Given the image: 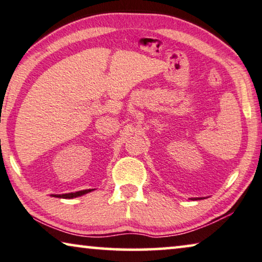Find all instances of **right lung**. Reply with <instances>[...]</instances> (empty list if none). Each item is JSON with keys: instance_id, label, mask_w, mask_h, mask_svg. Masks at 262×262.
Returning a JSON list of instances; mask_svg holds the SVG:
<instances>
[{"instance_id": "add662e5", "label": "right lung", "mask_w": 262, "mask_h": 262, "mask_svg": "<svg viewBox=\"0 0 262 262\" xmlns=\"http://www.w3.org/2000/svg\"><path fill=\"white\" fill-rule=\"evenodd\" d=\"M93 189H85V190H80V192H75V193H68V194H62V195H54L56 198H63V199H72V198H77L81 196V195L87 194L89 192H92Z\"/></svg>"}]
</instances>
